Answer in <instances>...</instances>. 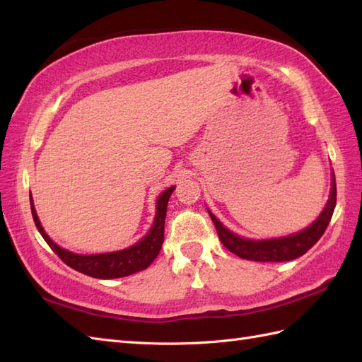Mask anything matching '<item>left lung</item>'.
Here are the masks:
<instances>
[{
  "label": "left lung",
  "instance_id": "1",
  "mask_svg": "<svg viewBox=\"0 0 362 362\" xmlns=\"http://www.w3.org/2000/svg\"><path fill=\"white\" fill-rule=\"evenodd\" d=\"M336 206V179L333 174L332 179V191H329V199L325 205L324 211L320 216L313 222V224L302 230V232L284 236V238H275V240H263V241H253L245 240L243 236H238L228 228L221 224L218 218L210 213V218L213 221L216 232L219 235L221 243L224 247L228 249L235 255L244 259L250 261H269V263H280V261H289L302 257L303 253L308 252L314 244H316L320 236L325 233V230L332 221L333 211Z\"/></svg>",
  "mask_w": 362,
  "mask_h": 362
}]
</instances>
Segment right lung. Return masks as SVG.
Instances as JSON below:
<instances>
[{
    "label": "right lung",
    "instance_id": "obj_1",
    "mask_svg": "<svg viewBox=\"0 0 362 362\" xmlns=\"http://www.w3.org/2000/svg\"><path fill=\"white\" fill-rule=\"evenodd\" d=\"M173 191L174 187L165 189L163 193L158 196L156 219H153V224L149 230V233L146 235L141 241H138L135 245H130L129 249L110 253H99V255H78V253L59 247V245L45 233V230L35 213L33 197H30V210H33L34 222L38 232L43 236V240L48 243L49 247L57 253V257L62 259L66 266H70L74 271L82 272L88 276H93V279H119V276H127L135 272L144 271V269L149 267L152 261L157 258L161 249V244H163L166 209Z\"/></svg>",
    "mask_w": 362,
    "mask_h": 362
}]
</instances>
